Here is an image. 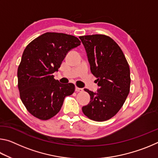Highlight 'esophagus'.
<instances>
[{
  "instance_id": "34e87169",
  "label": "esophagus",
  "mask_w": 158,
  "mask_h": 158,
  "mask_svg": "<svg viewBox=\"0 0 158 158\" xmlns=\"http://www.w3.org/2000/svg\"><path fill=\"white\" fill-rule=\"evenodd\" d=\"M75 91L76 92H81V91H83V89H81V88H79V87H76Z\"/></svg>"
}]
</instances>
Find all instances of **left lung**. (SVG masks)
<instances>
[{"label":"left lung","instance_id":"1","mask_svg":"<svg viewBox=\"0 0 158 158\" xmlns=\"http://www.w3.org/2000/svg\"><path fill=\"white\" fill-rule=\"evenodd\" d=\"M79 38L100 87L97 93L84 89L90 101L82 107L83 113L93 121H107L118 112L130 93L129 65L121 48L110 37L92 35Z\"/></svg>","mask_w":158,"mask_h":158}]
</instances>
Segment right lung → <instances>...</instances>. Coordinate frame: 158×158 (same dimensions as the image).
Listing matches in <instances>:
<instances>
[{"instance_id": "1", "label": "right lung", "mask_w": 158, "mask_h": 158, "mask_svg": "<svg viewBox=\"0 0 158 158\" xmlns=\"http://www.w3.org/2000/svg\"><path fill=\"white\" fill-rule=\"evenodd\" d=\"M80 43L71 35L48 32L26 47L18 68V88L21 101L33 116L44 121L54 116L66 96L74 93L73 84H60L53 74L69 51Z\"/></svg>"}]
</instances>
